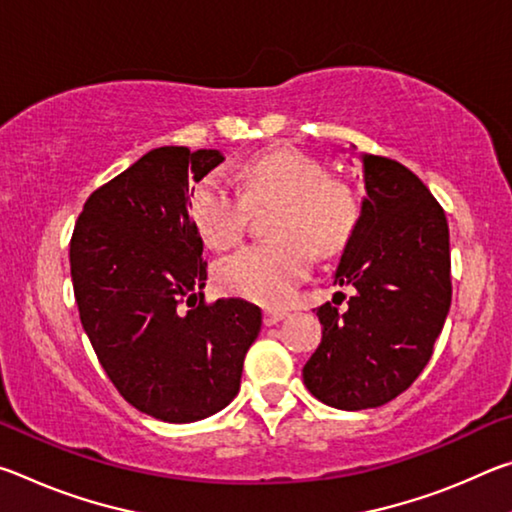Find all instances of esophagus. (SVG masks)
Instances as JSON below:
<instances>
[{
    "label": "esophagus",
    "mask_w": 512,
    "mask_h": 512,
    "mask_svg": "<svg viewBox=\"0 0 512 512\" xmlns=\"http://www.w3.org/2000/svg\"><path fill=\"white\" fill-rule=\"evenodd\" d=\"M287 318V311L284 309H266L264 311V323L271 327V325H277L280 323V320H284Z\"/></svg>",
    "instance_id": "esophagus-1"
}]
</instances>
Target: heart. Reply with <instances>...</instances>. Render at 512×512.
<instances>
[{
	"mask_svg": "<svg viewBox=\"0 0 512 512\" xmlns=\"http://www.w3.org/2000/svg\"><path fill=\"white\" fill-rule=\"evenodd\" d=\"M239 189L210 173L189 189V216L214 250L237 244L248 207L277 203L268 219L273 239L237 250L214 268V280L230 296L280 307L309 273L314 253L334 257L350 244L361 219L354 187L329 176L318 160L293 149H271L241 164Z\"/></svg>",
	"mask_w": 512,
	"mask_h": 512,
	"instance_id": "obj_1",
	"label": "heart"
}]
</instances>
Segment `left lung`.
Masks as SVG:
<instances>
[{"label":"left lung","instance_id":"1","mask_svg":"<svg viewBox=\"0 0 512 512\" xmlns=\"http://www.w3.org/2000/svg\"><path fill=\"white\" fill-rule=\"evenodd\" d=\"M361 219L334 284L357 293L348 309H316L323 341L302 368L309 393L343 411L375 409L404 393L427 366L452 305L443 207L404 164L361 155Z\"/></svg>","mask_w":512,"mask_h":512}]
</instances>
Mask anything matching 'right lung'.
<instances>
[{"label":"right lung","instance_id":"obj_1","mask_svg":"<svg viewBox=\"0 0 512 512\" xmlns=\"http://www.w3.org/2000/svg\"><path fill=\"white\" fill-rule=\"evenodd\" d=\"M223 162L216 149L160 146L92 192L69 244L85 334L112 384L137 411L196 422L239 393L262 329L241 298L207 305L203 239L189 185Z\"/></svg>","mask_w":512,"mask_h":512}]
</instances>
